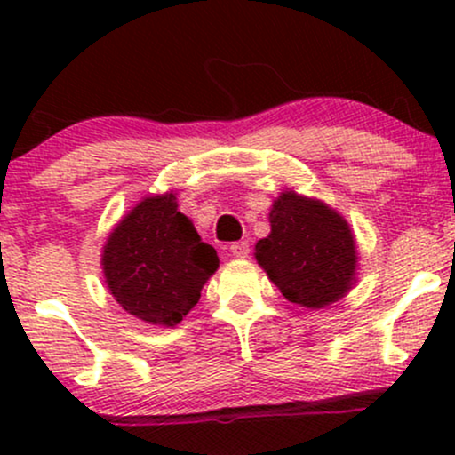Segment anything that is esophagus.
Segmentation results:
<instances>
[{"label":"esophagus","mask_w":455,"mask_h":455,"mask_svg":"<svg viewBox=\"0 0 455 455\" xmlns=\"http://www.w3.org/2000/svg\"><path fill=\"white\" fill-rule=\"evenodd\" d=\"M231 254L235 259H245L250 254V243L248 242H235L231 243Z\"/></svg>","instance_id":"obj_1"}]
</instances>
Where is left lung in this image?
I'll use <instances>...</instances> for the list:
<instances>
[{"label": "left lung", "instance_id": "left-lung-1", "mask_svg": "<svg viewBox=\"0 0 455 455\" xmlns=\"http://www.w3.org/2000/svg\"><path fill=\"white\" fill-rule=\"evenodd\" d=\"M269 222L271 233L254 245V257L286 299L316 310L351 291L357 248L340 213L286 190L271 205Z\"/></svg>", "mask_w": 455, "mask_h": 455}]
</instances>
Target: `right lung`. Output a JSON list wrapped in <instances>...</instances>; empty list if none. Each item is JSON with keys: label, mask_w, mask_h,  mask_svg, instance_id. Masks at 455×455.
I'll use <instances>...</instances> for the list:
<instances>
[{"label": "right lung", "mask_w": 455, "mask_h": 455, "mask_svg": "<svg viewBox=\"0 0 455 455\" xmlns=\"http://www.w3.org/2000/svg\"><path fill=\"white\" fill-rule=\"evenodd\" d=\"M216 250L177 212L173 192L145 196L119 220L102 250L108 291L128 315L175 327L218 269Z\"/></svg>", "instance_id": "add662e5"}]
</instances>
